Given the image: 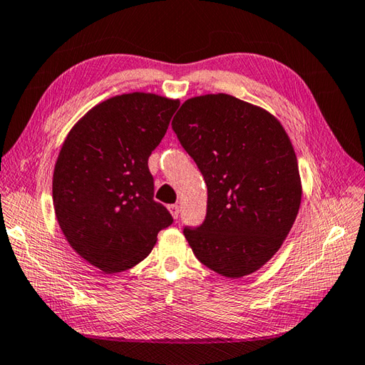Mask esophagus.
Listing matches in <instances>:
<instances>
[{
    "label": "esophagus",
    "mask_w": 365,
    "mask_h": 365,
    "mask_svg": "<svg viewBox=\"0 0 365 365\" xmlns=\"http://www.w3.org/2000/svg\"><path fill=\"white\" fill-rule=\"evenodd\" d=\"M168 210L171 211V215L174 219H179L180 216V207L177 205V203H173V205H168Z\"/></svg>",
    "instance_id": "34e87169"
}]
</instances>
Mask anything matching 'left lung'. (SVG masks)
<instances>
[{"mask_svg": "<svg viewBox=\"0 0 365 365\" xmlns=\"http://www.w3.org/2000/svg\"><path fill=\"white\" fill-rule=\"evenodd\" d=\"M207 183V216L183 235L203 266L228 278L255 272L282 247L297 217V157L274 115L217 93L185 101L173 120Z\"/></svg>", "mask_w": 365, "mask_h": 365, "instance_id": "8db88e82", "label": "left lung"}]
</instances>
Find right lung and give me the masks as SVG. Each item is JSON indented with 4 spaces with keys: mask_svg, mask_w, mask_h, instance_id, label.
I'll use <instances>...</instances> for the list:
<instances>
[{
    "mask_svg": "<svg viewBox=\"0 0 365 365\" xmlns=\"http://www.w3.org/2000/svg\"><path fill=\"white\" fill-rule=\"evenodd\" d=\"M179 104L141 91L110 98L74 124L58 152L57 222L74 252L106 274L138 264L173 224L154 200L148 160Z\"/></svg>",
    "mask_w": 365,
    "mask_h": 365,
    "instance_id": "add662e5",
    "label": "right lung"
}]
</instances>
